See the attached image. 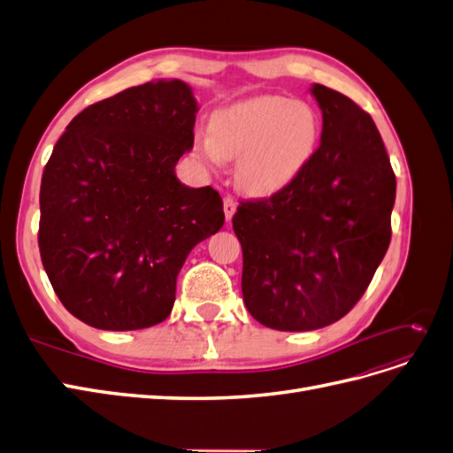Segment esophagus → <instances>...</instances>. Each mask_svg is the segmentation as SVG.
<instances>
[{
  "label": "esophagus",
  "instance_id": "obj_1",
  "mask_svg": "<svg viewBox=\"0 0 453 453\" xmlns=\"http://www.w3.org/2000/svg\"><path fill=\"white\" fill-rule=\"evenodd\" d=\"M223 210H225L226 221H230V219L234 217V213H236V200L232 198V196H225V200H223Z\"/></svg>",
  "mask_w": 453,
  "mask_h": 453
}]
</instances>
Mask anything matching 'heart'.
Segmentation results:
<instances>
[{"mask_svg":"<svg viewBox=\"0 0 453 453\" xmlns=\"http://www.w3.org/2000/svg\"><path fill=\"white\" fill-rule=\"evenodd\" d=\"M321 140L315 107L285 96H257L217 109L210 134L195 135V155L213 170L238 158L236 177L250 195L285 188L306 168Z\"/></svg>","mask_w":453,"mask_h":453,"instance_id":"heart-1","label":"heart"}]
</instances>
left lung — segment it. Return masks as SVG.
Wrapping results in <instances>:
<instances>
[{"label":"left lung","instance_id":"8db88e82","mask_svg":"<svg viewBox=\"0 0 453 453\" xmlns=\"http://www.w3.org/2000/svg\"><path fill=\"white\" fill-rule=\"evenodd\" d=\"M321 143L293 183L240 202L243 303L276 331L331 325L357 304L391 242L396 181L372 117L323 85Z\"/></svg>","mask_w":453,"mask_h":453}]
</instances>
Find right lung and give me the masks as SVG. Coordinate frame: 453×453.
Listing matches in <instances>:
<instances>
[{"instance_id": "add662e5", "label": "right lung", "mask_w": 453, "mask_h": 453, "mask_svg": "<svg viewBox=\"0 0 453 453\" xmlns=\"http://www.w3.org/2000/svg\"><path fill=\"white\" fill-rule=\"evenodd\" d=\"M198 104L180 79L88 105L52 149L39 193V253L65 310L102 331L170 315L190 250L225 223L211 187L175 164L195 143Z\"/></svg>"}]
</instances>
